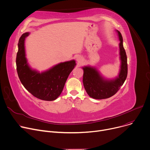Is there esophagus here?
<instances>
[{
    "label": "esophagus",
    "mask_w": 150,
    "mask_h": 150,
    "mask_svg": "<svg viewBox=\"0 0 150 150\" xmlns=\"http://www.w3.org/2000/svg\"><path fill=\"white\" fill-rule=\"evenodd\" d=\"M82 59H83V58H82V57H81V56H78V57H76V61H77L78 63L81 62L82 61Z\"/></svg>",
    "instance_id": "1"
}]
</instances>
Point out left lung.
Masks as SVG:
<instances>
[{
	"mask_svg": "<svg viewBox=\"0 0 150 150\" xmlns=\"http://www.w3.org/2000/svg\"><path fill=\"white\" fill-rule=\"evenodd\" d=\"M119 41V54L121 69L118 76L113 79L103 77L98 70L91 66H84L83 82L85 90L90 97L96 99L108 98L113 96L125 82L127 76V58L123 46V39L121 33L117 31Z\"/></svg>",
	"mask_w": 150,
	"mask_h": 150,
	"instance_id": "obj_1",
	"label": "left lung"
}]
</instances>
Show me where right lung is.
Here are the masks:
<instances>
[{
    "label": "right lung",
    "mask_w": 150,
    "mask_h": 150,
    "mask_svg": "<svg viewBox=\"0 0 150 150\" xmlns=\"http://www.w3.org/2000/svg\"><path fill=\"white\" fill-rule=\"evenodd\" d=\"M29 33L19 38L16 66L18 78L27 91L44 101H54L62 93L67 79L76 66L75 61L60 63L46 71L40 73L28 65L25 49V38Z\"/></svg>",
    "instance_id": "1"
}]
</instances>
